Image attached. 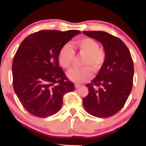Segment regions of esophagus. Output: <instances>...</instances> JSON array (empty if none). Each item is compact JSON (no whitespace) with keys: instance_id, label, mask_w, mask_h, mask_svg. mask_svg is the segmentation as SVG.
I'll return each mask as SVG.
<instances>
[{"instance_id":"1","label":"esophagus","mask_w":146,"mask_h":146,"mask_svg":"<svg viewBox=\"0 0 146 146\" xmlns=\"http://www.w3.org/2000/svg\"><path fill=\"white\" fill-rule=\"evenodd\" d=\"M75 88H80V86H81V85H80V84H75Z\"/></svg>"}]
</instances>
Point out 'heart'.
Masks as SVG:
<instances>
[{
    "instance_id": "obj_1",
    "label": "heart",
    "mask_w": 146,
    "mask_h": 146,
    "mask_svg": "<svg viewBox=\"0 0 146 146\" xmlns=\"http://www.w3.org/2000/svg\"><path fill=\"white\" fill-rule=\"evenodd\" d=\"M99 44L91 38H83L75 42V49L78 55L83 57L81 60L82 68L71 69L67 76L76 83H81L90 80L92 77L93 69L99 70L105 63L106 54L103 49L100 48ZM75 58V52L71 45L65 44L60 48L58 59L60 66L64 69L71 67Z\"/></svg>"
}]
</instances>
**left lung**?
<instances>
[{"label": "left lung", "instance_id": "left-lung-1", "mask_svg": "<svg viewBox=\"0 0 146 146\" xmlns=\"http://www.w3.org/2000/svg\"><path fill=\"white\" fill-rule=\"evenodd\" d=\"M103 45L106 59L98 73L86 84L88 94L82 99L89 114L100 118L120 111L131 92L134 64L130 51L120 38L104 31H82Z\"/></svg>", "mask_w": 146, "mask_h": 146}]
</instances>
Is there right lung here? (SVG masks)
Listing matches in <instances>:
<instances>
[{"mask_svg": "<svg viewBox=\"0 0 146 146\" xmlns=\"http://www.w3.org/2000/svg\"><path fill=\"white\" fill-rule=\"evenodd\" d=\"M78 30H42L28 35L19 45L12 63L13 86L30 114L45 118L59 111L66 93L75 86L60 67V48Z\"/></svg>", "mask_w": 146, "mask_h": 146, "instance_id": "obj_1", "label": "right lung"}]
</instances>
